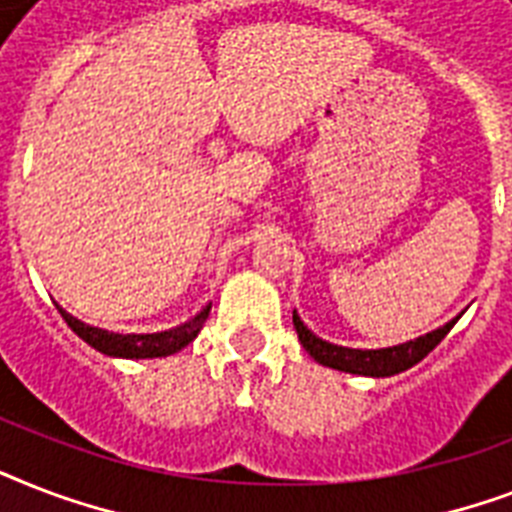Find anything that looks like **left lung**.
Here are the masks:
<instances>
[{
	"label": "left lung",
	"instance_id": "obj_1",
	"mask_svg": "<svg viewBox=\"0 0 512 512\" xmlns=\"http://www.w3.org/2000/svg\"><path fill=\"white\" fill-rule=\"evenodd\" d=\"M457 319H460V316H457ZM457 319H452L449 324H444V327L433 329L428 335L417 337V340L393 345V348L361 350L342 348V345H335V342L321 340V337L313 335L311 329L300 321L297 311H292V324H295L297 329V337L303 342V348L311 353V358H316L321 366L337 369V372L364 374V377H393V374L412 369L414 364H420L422 358L428 356L430 350L436 348L438 342L449 335V329L457 324Z\"/></svg>",
	"mask_w": 512,
	"mask_h": 512
}]
</instances>
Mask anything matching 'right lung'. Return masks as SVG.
Instances as JSON below:
<instances>
[{
	"label": "right lung",
	"instance_id": "add662e5",
	"mask_svg": "<svg viewBox=\"0 0 512 512\" xmlns=\"http://www.w3.org/2000/svg\"><path fill=\"white\" fill-rule=\"evenodd\" d=\"M209 308L212 303L204 305L193 319H188L185 324L175 329H167V332H154V335H116V332H106V329L90 327L84 321L74 319L71 313H66L58 305L60 316L66 319V324L74 329L76 335L82 337L87 345H92L100 353L114 358H162L172 356L177 350H183L188 342H193V337L199 335L204 321L209 316Z\"/></svg>",
	"mask_w": 512,
	"mask_h": 512
}]
</instances>
